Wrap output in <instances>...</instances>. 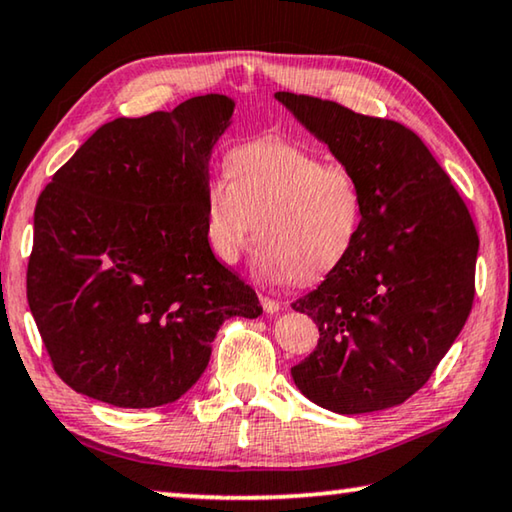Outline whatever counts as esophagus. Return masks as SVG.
Returning a JSON list of instances; mask_svg holds the SVG:
<instances>
[{"mask_svg": "<svg viewBox=\"0 0 512 512\" xmlns=\"http://www.w3.org/2000/svg\"><path fill=\"white\" fill-rule=\"evenodd\" d=\"M261 304H263L265 313H277L281 309V304L277 300H272V297H267V295H261Z\"/></svg>", "mask_w": 512, "mask_h": 512, "instance_id": "esophagus-1", "label": "esophagus"}]
</instances>
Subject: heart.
I'll use <instances>...</instances> for the list:
<instances>
[{
  "label": "heart",
  "mask_w": 512,
  "mask_h": 512,
  "mask_svg": "<svg viewBox=\"0 0 512 512\" xmlns=\"http://www.w3.org/2000/svg\"><path fill=\"white\" fill-rule=\"evenodd\" d=\"M203 229L217 261L238 263L256 231L263 277L316 281L355 249L364 229V192L341 162H322L288 141H247L226 157V178H208Z\"/></svg>",
  "instance_id": "b5f03b06"
}]
</instances>
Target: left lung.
I'll return each instance as SVG.
<instances>
[{"label":"left lung","mask_w":512,"mask_h":512,"mask_svg":"<svg viewBox=\"0 0 512 512\" xmlns=\"http://www.w3.org/2000/svg\"><path fill=\"white\" fill-rule=\"evenodd\" d=\"M364 192L352 254L293 309L318 325V348L290 375L338 414L405 403L435 373L469 318L478 233L451 178L410 128L332 100L274 93Z\"/></svg>","instance_id":"obj_1"}]
</instances>
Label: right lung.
<instances>
[{
    "mask_svg": "<svg viewBox=\"0 0 512 512\" xmlns=\"http://www.w3.org/2000/svg\"><path fill=\"white\" fill-rule=\"evenodd\" d=\"M235 102L219 93L105 123L38 196L27 302L70 389L116 407L174 403L254 288L212 254L203 190Z\"/></svg>",
    "mask_w": 512,
    "mask_h": 512,
    "instance_id": "right-lung-1",
    "label": "right lung"
}]
</instances>
